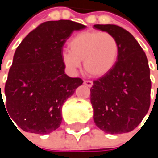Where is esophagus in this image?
Listing matches in <instances>:
<instances>
[{
	"label": "esophagus",
	"mask_w": 158,
	"mask_h": 158,
	"mask_svg": "<svg viewBox=\"0 0 158 158\" xmlns=\"http://www.w3.org/2000/svg\"><path fill=\"white\" fill-rule=\"evenodd\" d=\"M84 84L87 86V87H91L92 85H93V82L91 81V80H84Z\"/></svg>",
	"instance_id": "34e87169"
}]
</instances>
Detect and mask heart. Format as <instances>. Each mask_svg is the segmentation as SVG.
Here are the masks:
<instances>
[{
    "instance_id": "heart-1",
    "label": "heart",
    "mask_w": 158,
    "mask_h": 158,
    "mask_svg": "<svg viewBox=\"0 0 158 158\" xmlns=\"http://www.w3.org/2000/svg\"><path fill=\"white\" fill-rule=\"evenodd\" d=\"M69 51L62 55L64 64L76 70L83 61L84 69L93 77H102L114 67L119 55V43L114 35L102 31H83L69 43Z\"/></svg>"
}]
</instances>
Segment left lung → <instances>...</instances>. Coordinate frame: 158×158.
Listing matches in <instances>:
<instances>
[{"mask_svg": "<svg viewBox=\"0 0 158 158\" xmlns=\"http://www.w3.org/2000/svg\"><path fill=\"white\" fill-rule=\"evenodd\" d=\"M114 35L119 55L114 67L93 81L90 102L93 120L103 132L117 135L133 131L150 107L151 79L148 61L135 38L115 24H95Z\"/></svg>", "mask_w": 158, "mask_h": 158, "instance_id": "obj_1", "label": "left lung"}]
</instances>
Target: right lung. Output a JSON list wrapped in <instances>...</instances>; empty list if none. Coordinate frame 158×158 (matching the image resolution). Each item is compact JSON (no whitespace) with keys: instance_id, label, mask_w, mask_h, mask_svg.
<instances>
[{"instance_id":"add662e5","label":"right lung","mask_w":158,"mask_h":158,"mask_svg":"<svg viewBox=\"0 0 158 158\" xmlns=\"http://www.w3.org/2000/svg\"><path fill=\"white\" fill-rule=\"evenodd\" d=\"M83 28L70 20L48 21L16 48L4 87L6 103L1 95L0 104L23 131L46 135L59 127L64 102L83 83L65 74L62 49L71 34Z\"/></svg>"}]
</instances>
